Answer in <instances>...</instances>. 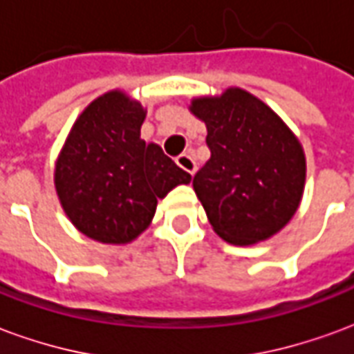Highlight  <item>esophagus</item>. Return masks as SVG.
I'll use <instances>...</instances> for the list:
<instances>
[{"label": "esophagus", "instance_id": "obj_1", "mask_svg": "<svg viewBox=\"0 0 354 354\" xmlns=\"http://www.w3.org/2000/svg\"><path fill=\"white\" fill-rule=\"evenodd\" d=\"M176 165L182 170H185L187 174H192V176L195 174V170H197V162H195V159H193L189 153L180 155V157L176 159Z\"/></svg>", "mask_w": 354, "mask_h": 354}]
</instances>
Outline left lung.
I'll return each instance as SVG.
<instances>
[{
    "label": "left lung",
    "instance_id": "left-lung-1",
    "mask_svg": "<svg viewBox=\"0 0 354 354\" xmlns=\"http://www.w3.org/2000/svg\"><path fill=\"white\" fill-rule=\"evenodd\" d=\"M207 124L210 159L193 189L214 231L231 245L273 237L296 214L305 185L299 140L267 104L243 88L192 100Z\"/></svg>",
    "mask_w": 354,
    "mask_h": 354
}]
</instances>
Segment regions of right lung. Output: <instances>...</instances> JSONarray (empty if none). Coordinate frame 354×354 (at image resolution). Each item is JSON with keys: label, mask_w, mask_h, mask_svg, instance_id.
<instances>
[{"label": "right lung", "mask_w": 354, "mask_h": 354, "mask_svg": "<svg viewBox=\"0 0 354 354\" xmlns=\"http://www.w3.org/2000/svg\"><path fill=\"white\" fill-rule=\"evenodd\" d=\"M146 109L109 91L83 109L55 167V187L77 230L104 245H127L151 223L157 199L192 176L140 138Z\"/></svg>", "instance_id": "obj_1"}]
</instances>
